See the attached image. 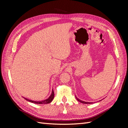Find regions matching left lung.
I'll use <instances>...</instances> for the list:
<instances>
[{
    "mask_svg": "<svg viewBox=\"0 0 128 128\" xmlns=\"http://www.w3.org/2000/svg\"><path fill=\"white\" fill-rule=\"evenodd\" d=\"M76 99H77V100H78V102H82V103H83V104H92V102H83V101H82V100H80V99H78L77 98L76 96Z\"/></svg>",
    "mask_w": 128,
    "mask_h": 128,
    "instance_id": "left-lung-1",
    "label": "left lung"
}]
</instances>
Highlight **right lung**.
<instances>
[{"label": "right lung", "instance_id": "add662e5", "mask_svg": "<svg viewBox=\"0 0 128 128\" xmlns=\"http://www.w3.org/2000/svg\"><path fill=\"white\" fill-rule=\"evenodd\" d=\"M54 91L52 90V92L51 94V95L50 96V97L47 99L46 100H43V101H40V102H34V101H32V100H29L28 99H26V98H24L26 100H27V101H28L29 102H32V103H34V104H49L51 102L52 100L54 98Z\"/></svg>", "mask_w": 128, "mask_h": 128}]
</instances>
